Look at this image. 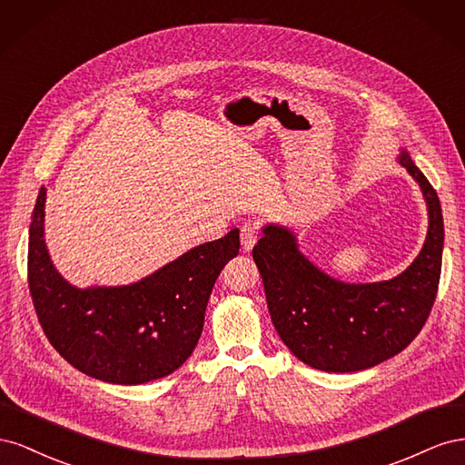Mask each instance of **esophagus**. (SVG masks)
Instances as JSON below:
<instances>
[{"mask_svg":"<svg viewBox=\"0 0 465 465\" xmlns=\"http://www.w3.org/2000/svg\"><path fill=\"white\" fill-rule=\"evenodd\" d=\"M260 238V224L256 221H246L241 227V242L246 252L254 248Z\"/></svg>","mask_w":465,"mask_h":465,"instance_id":"esophagus-1","label":"esophagus"}]
</instances>
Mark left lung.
I'll list each match as a JSON object with an SVG mask.
<instances>
[{
  "instance_id": "1",
  "label": "left lung",
  "mask_w": 465,
  "mask_h": 465,
  "mask_svg": "<svg viewBox=\"0 0 465 465\" xmlns=\"http://www.w3.org/2000/svg\"><path fill=\"white\" fill-rule=\"evenodd\" d=\"M400 163L419 182L429 207L423 250L390 281L349 285L308 262L283 227L263 229L252 250L272 322L291 353L323 372L371 369L410 345L423 330L440 281L444 223L439 195L407 153Z\"/></svg>"
}]
</instances>
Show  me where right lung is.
Wrapping results in <instances>:
<instances>
[{
    "label": "right lung",
    "instance_id": "obj_1",
    "mask_svg": "<svg viewBox=\"0 0 465 465\" xmlns=\"http://www.w3.org/2000/svg\"><path fill=\"white\" fill-rule=\"evenodd\" d=\"M45 202L42 188L29 231V289L54 349L77 371L110 384H143L182 367L198 345L215 281L241 248L238 229L134 285L77 289L50 262L42 238Z\"/></svg>",
    "mask_w": 465,
    "mask_h": 465
}]
</instances>
